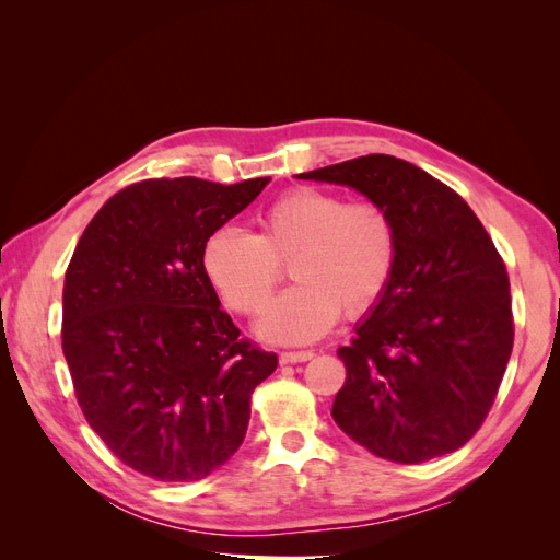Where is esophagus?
I'll list each match as a JSON object with an SVG mask.
<instances>
[{"instance_id": "34e87169", "label": "esophagus", "mask_w": 560, "mask_h": 560, "mask_svg": "<svg viewBox=\"0 0 560 560\" xmlns=\"http://www.w3.org/2000/svg\"><path fill=\"white\" fill-rule=\"evenodd\" d=\"M313 350H296V352H280V364H299L313 360Z\"/></svg>"}]
</instances>
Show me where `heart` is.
<instances>
[{"label":"heart","instance_id":"b5f03b06","mask_svg":"<svg viewBox=\"0 0 560 560\" xmlns=\"http://www.w3.org/2000/svg\"><path fill=\"white\" fill-rule=\"evenodd\" d=\"M287 260L298 284L266 310L259 334L282 346L311 343L343 311L358 319L383 301L397 273L399 229L376 200L299 186L261 212L257 233L222 226L200 254L214 292L247 317L264 311Z\"/></svg>","mask_w":560,"mask_h":560}]
</instances>
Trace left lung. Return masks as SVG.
Wrapping results in <instances>:
<instances>
[{"label":"left lung","instance_id":"obj_1","mask_svg":"<svg viewBox=\"0 0 560 560\" xmlns=\"http://www.w3.org/2000/svg\"><path fill=\"white\" fill-rule=\"evenodd\" d=\"M381 202L399 229L387 294L338 358L336 425L385 460L428 463L477 434L514 348L506 266L451 186L413 163L369 154L299 175Z\"/></svg>","mask_w":560,"mask_h":560}]
</instances>
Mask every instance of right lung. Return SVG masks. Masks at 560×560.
I'll return each instance as SVG.
<instances>
[{
    "label": "right lung",
    "instance_id": "obj_1",
    "mask_svg": "<svg viewBox=\"0 0 560 560\" xmlns=\"http://www.w3.org/2000/svg\"><path fill=\"white\" fill-rule=\"evenodd\" d=\"M270 177L135 182L91 219L62 290V352L89 425L130 469L200 481L241 448L278 354L241 338L200 254Z\"/></svg>",
    "mask_w": 560,
    "mask_h": 560
}]
</instances>
